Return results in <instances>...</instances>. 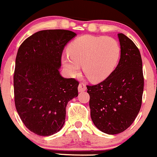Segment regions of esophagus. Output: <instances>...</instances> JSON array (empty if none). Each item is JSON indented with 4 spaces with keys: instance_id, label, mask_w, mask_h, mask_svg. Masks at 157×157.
Here are the masks:
<instances>
[{
    "instance_id": "obj_1",
    "label": "esophagus",
    "mask_w": 157,
    "mask_h": 157,
    "mask_svg": "<svg viewBox=\"0 0 157 157\" xmlns=\"http://www.w3.org/2000/svg\"><path fill=\"white\" fill-rule=\"evenodd\" d=\"M78 89L79 92H82V91H85V90H86V85H85V84L82 83V82L79 83Z\"/></svg>"
}]
</instances>
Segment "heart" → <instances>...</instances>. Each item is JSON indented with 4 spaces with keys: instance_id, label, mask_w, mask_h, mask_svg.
Listing matches in <instances>:
<instances>
[{
    "instance_id": "b5f03b06",
    "label": "heart",
    "mask_w": 157,
    "mask_h": 157,
    "mask_svg": "<svg viewBox=\"0 0 157 157\" xmlns=\"http://www.w3.org/2000/svg\"><path fill=\"white\" fill-rule=\"evenodd\" d=\"M120 55V45L112 37L85 35L70 43L63 63L72 76L78 75L83 65L88 78L99 82L112 73Z\"/></svg>"
}]
</instances>
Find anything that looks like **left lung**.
Here are the masks:
<instances>
[{"mask_svg":"<svg viewBox=\"0 0 157 157\" xmlns=\"http://www.w3.org/2000/svg\"><path fill=\"white\" fill-rule=\"evenodd\" d=\"M121 59L103 82L87 85L93 123L101 131L117 134L134 121L142 104L144 78L140 53L131 39L118 33Z\"/></svg>","mask_w":157,"mask_h":157,"instance_id":"obj_1","label":"left lung"}]
</instances>
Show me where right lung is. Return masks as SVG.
Here are the masks:
<instances>
[{
  "label": "right lung",
  "instance_id": "add662e5",
  "mask_svg": "<svg viewBox=\"0 0 157 157\" xmlns=\"http://www.w3.org/2000/svg\"><path fill=\"white\" fill-rule=\"evenodd\" d=\"M75 35L66 29L41 30L18 49L13 74L15 107L24 125L40 136L61 130L66 105L78 94V81L63 78L59 72L64 46Z\"/></svg>",
  "mask_w": 157,
  "mask_h": 157
}]
</instances>
